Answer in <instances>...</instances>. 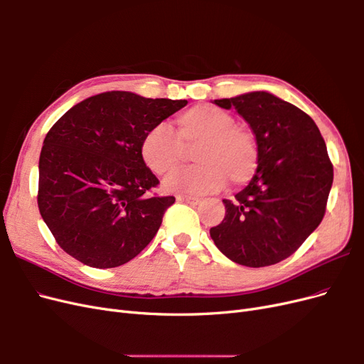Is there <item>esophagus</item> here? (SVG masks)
I'll use <instances>...</instances> for the list:
<instances>
[{
	"instance_id": "esophagus-1",
	"label": "esophagus",
	"mask_w": 364,
	"mask_h": 364,
	"mask_svg": "<svg viewBox=\"0 0 364 364\" xmlns=\"http://www.w3.org/2000/svg\"><path fill=\"white\" fill-rule=\"evenodd\" d=\"M176 199H178V202H185L188 205H199L200 203V199L199 197H191V196H176Z\"/></svg>"
}]
</instances>
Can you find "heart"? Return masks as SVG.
<instances>
[{
    "instance_id": "b5f03b06",
    "label": "heart",
    "mask_w": 364,
    "mask_h": 364,
    "mask_svg": "<svg viewBox=\"0 0 364 364\" xmlns=\"http://www.w3.org/2000/svg\"><path fill=\"white\" fill-rule=\"evenodd\" d=\"M176 135L165 126H153L141 141V158L155 174H167L183 161L185 149L197 144V165L176 170L164 181L170 193L206 194L230 185L241 186L258 171L259 149L253 132L235 124L225 109L199 105L176 118Z\"/></svg>"
}]
</instances>
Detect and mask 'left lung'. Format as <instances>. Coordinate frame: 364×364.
<instances>
[{
    "mask_svg": "<svg viewBox=\"0 0 364 364\" xmlns=\"http://www.w3.org/2000/svg\"><path fill=\"white\" fill-rule=\"evenodd\" d=\"M257 138L258 171L235 200L225 199L223 222L209 234L230 261L266 267L294 253L321 225L333 185V164L313 118L266 91L222 98Z\"/></svg>",
    "mask_w": 364,
    "mask_h": 364,
    "instance_id": "8db88e82",
    "label": "left lung"
}]
</instances>
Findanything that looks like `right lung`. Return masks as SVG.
I'll use <instances>...</instances> for the list:
<instances>
[{"label": "right lung", "instance_id": "add662e5", "mask_svg": "<svg viewBox=\"0 0 364 364\" xmlns=\"http://www.w3.org/2000/svg\"><path fill=\"white\" fill-rule=\"evenodd\" d=\"M186 100L109 91L73 106L43 139L38 206L58 245L90 267L123 266L156 235L174 197L141 158V141Z\"/></svg>", "mask_w": 364, "mask_h": 364}]
</instances>
